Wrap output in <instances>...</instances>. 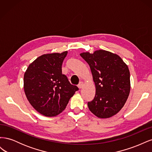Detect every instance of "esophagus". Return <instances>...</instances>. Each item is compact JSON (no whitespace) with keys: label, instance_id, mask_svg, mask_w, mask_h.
I'll use <instances>...</instances> for the list:
<instances>
[{"label":"esophagus","instance_id":"obj_1","mask_svg":"<svg viewBox=\"0 0 152 152\" xmlns=\"http://www.w3.org/2000/svg\"><path fill=\"white\" fill-rule=\"evenodd\" d=\"M83 86H84V83H83V82H80V83H79V84L78 85V87H79V89H81V88H82V87H83Z\"/></svg>","mask_w":152,"mask_h":152}]
</instances>
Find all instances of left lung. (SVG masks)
Wrapping results in <instances>:
<instances>
[{"instance_id":"left-lung-1","label":"left lung","mask_w":152,"mask_h":152,"mask_svg":"<svg viewBox=\"0 0 152 152\" xmlns=\"http://www.w3.org/2000/svg\"><path fill=\"white\" fill-rule=\"evenodd\" d=\"M80 55L88 63L96 86L93 101L87 103L90 111L102 118L117 114L125 104L130 93V72L116 54L97 50Z\"/></svg>"}]
</instances>
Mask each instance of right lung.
<instances>
[{
	"instance_id": "add662e5",
	"label": "right lung",
	"mask_w": 152,
	"mask_h": 152,
	"mask_svg": "<svg viewBox=\"0 0 152 152\" xmlns=\"http://www.w3.org/2000/svg\"><path fill=\"white\" fill-rule=\"evenodd\" d=\"M67 53L43 54L30 64L25 73L24 91L27 99L44 116L54 117L61 113L79 90L62 74V63Z\"/></svg>"
}]
</instances>
